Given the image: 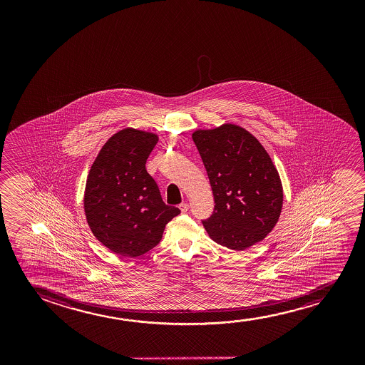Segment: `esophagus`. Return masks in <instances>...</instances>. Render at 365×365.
Instances as JSON below:
<instances>
[{
  "label": "esophagus",
  "instance_id": "esophagus-1",
  "mask_svg": "<svg viewBox=\"0 0 365 365\" xmlns=\"http://www.w3.org/2000/svg\"><path fill=\"white\" fill-rule=\"evenodd\" d=\"M188 208H190V205H187V203H182V205H180V210L182 213H185V212L188 210Z\"/></svg>",
  "mask_w": 365,
  "mask_h": 365
}]
</instances>
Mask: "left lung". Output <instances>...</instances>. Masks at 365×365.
I'll return each instance as SVG.
<instances>
[{"label": "left lung", "mask_w": 365, "mask_h": 365, "mask_svg": "<svg viewBox=\"0 0 365 365\" xmlns=\"http://www.w3.org/2000/svg\"><path fill=\"white\" fill-rule=\"evenodd\" d=\"M215 195L203 220L215 243L245 250L264 240L279 220L283 187L268 152L248 130L233 125L192 133Z\"/></svg>", "instance_id": "1"}]
</instances>
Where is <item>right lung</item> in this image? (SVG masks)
Returning a JSON list of instances; mask_svg holds the SVG:
<instances>
[{
	"label": "right lung",
	"instance_id": "add662e5",
	"mask_svg": "<svg viewBox=\"0 0 365 365\" xmlns=\"http://www.w3.org/2000/svg\"><path fill=\"white\" fill-rule=\"evenodd\" d=\"M158 142L152 132L125 128L101 148L86 182L83 208L92 233L110 252L135 258L155 248L180 210L165 205L145 162Z\"/></svg>",
	"mask_w": 365,
	"mask_h": 365
}]
</instances>
